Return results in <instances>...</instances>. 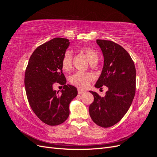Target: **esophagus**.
Masks as SVG:
<instances>
[{"label": "esophagus", "mask_w": 157, "mask_h": 157, "mask_svg": "<svg viewBox=\"0 0 157 157\" xmlns=\"http://www.w3.org/2000/svg\"><path fill=\"white\" fill-rule=\"evenodd\" d=\"M85 91L84 90H80V89H78V94H82L83 93H84Z\"/></svg>", "instance_id": "34e87169"}]
</instances>
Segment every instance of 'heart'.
<instances>
[{
  "label": "heart",
  "instance_id": "b5f03b06",
  "mask_svg": "<svg viewBox=\"0 0 157 157\" xmlns=\"http://www.w3.org/2000/svg\"><path fill=\"white\" fill-rule=\"evenodd\" d=\"M79 50L86 56L90 63L96 64L99 60V55L98 52L88 47H81ZM73 64V54L69 50L66 51L61 61V66L65 71H69L72 68ZM93 75L90 73L82 72H77L70 77V82L76 86L82 88H86L90 82L93 80Z\"/></svg>",
  "mask_w": 157,
  "mask_h": 157
}]
</instances>
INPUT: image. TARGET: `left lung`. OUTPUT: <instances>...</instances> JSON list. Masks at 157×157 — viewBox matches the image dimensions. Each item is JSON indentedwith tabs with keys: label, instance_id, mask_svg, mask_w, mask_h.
Wrapping results in <instances>:
<instances>
[{
	"label": "left lung",
	"instance_id": "left-lung-1",
	"mask_svg": "<svg viewBox=\"0 0 157 157\" xmlns=\"http://www.w3.org/2000/svg\"><path fill=\"white\" fill-rule=\"evenodd\" d=\"M104 58L103 67L96 82L97 88L106 86L105 96L101 97L90 91L94 98L89 107L90 117L103 128L119 122L129 109L136 93V71L134 61L128 52L111 40H96Z\"/></svg>",
	"mask_w": 157,
	"mask_h": 157
}]
</instances>
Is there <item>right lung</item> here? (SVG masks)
<instances>
[{
	"label": "right lung",
	"instance_id": "obj_1",
	"mask_svg": "<svg viewBox=\"0 0 157 157\" xmlns=\"http://www.w3.org/2000/svg\"><path fill=\"white\" fill-rule=\"evenodd\" d=\"M70 42L55 38L39 46L31 56L25 74L28 101L35 115L45 124L59 125L69 115V104L77 96V89L66 84L61 61ZM58 82L64 85L59 93L53 89Z\"/></svg>",
	"mask_w": 157,
	"mask_h": 157
}]
</instances>
